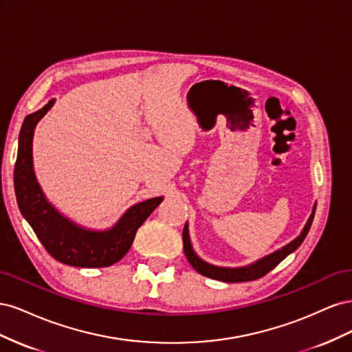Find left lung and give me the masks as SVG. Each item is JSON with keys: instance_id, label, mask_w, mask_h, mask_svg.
<instances>
[{"instance_id": "obj_1", "label": "left lung", "mask_w": 352, "mask_h": 352, "mask_svg": "<svg viewBox=\"0 0 352 352\" xmlns=\"http://www.w3.org/2000/svg\"><path fill=\"white\" fill-rule=\"evenodd\" d=\"M314 212H316V204L313 207V212L310 219L305 223V226L301 232V235L295 238L292 242H289L287 245H285L283 248L274 251L273 254L267 255L258 261H255L250 265H245V267H238V269H228V267H217V265L208 264L206 261H202L198 255L194 252L192 245H190V239H189V232H188V223L184 228V233H182V239H184V251L186 258L189 261V264L202 276H207L210 279H216V280H221V282H229V283H238V282H248V280H255L260 279L263 276L267 274L270 270H273L276 265H278L282 260H285L287 255L291 252H294L300 245L302 243V241L305 239L308 230L311 228V223L314 219Z\"/></svg>"}]
</instances>
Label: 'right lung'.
Wrapping results in <instances>:
<instances>
[{"label": "right lung", "mask_w": 352, "mask_h": 352, "mask_svg": "<svg viewBox=\"0 0 352 352\" xmlns=\"http://www.w3.org/2000/svg\"><path fill=\"white\" fill-rule=\"evenodd\" d=\"M52 105L54 100L41 110L26 116L20 129L14 166V190L19 208L44 248L57 261L74 267H109L122 260L129 251L136 230L160 206L163 197L135 204L111 229L102 232L78 226L60 214L42 192L32 163L34 131Z\"/></svg>", "instance_id": "obj_1"}]
</instances>
